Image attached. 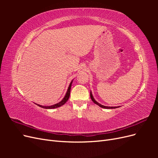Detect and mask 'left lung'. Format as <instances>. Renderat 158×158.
Returning a JSON list of instances; mask_svg holds the SVG:
<instances>
[{
	"mask_svg": "<svg viewBox=\"0 0 158 158\" xmlns=\"http://www.w3.org/2000/svg\"><path fill=\"white\" fill-rule=\"evenodd\" d=\"M90 98L91 99H92V102L95 103L96 105H98V106H99L100 107H102V108H104V109H115V108H118V107H120L121 106H117V107H108V106H103V105L99 103L97 101H95V99H94L93 95H92V91H90Z\"/></svg>",
	"mask_w": 158,
	"mask_h": 158,
	"instance_id": "1",
	"label": "left lung"
}]
</instances>
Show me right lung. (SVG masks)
Masks as SVG:
<instances>
[{
    "instance_id": "right-lung-1",
    "label": "right lung",
    "mask_w": 158,
    "mask_h": 158,
    "mask_svg": "<svg viewBox=\"0 0 158 158\" xmlns=\"http://www.w3.org/2000/svg\"><path fill=\"white\" fill-rule=\"evenodd\" d=\"M73 80L71 81V82L70 83V85L69 86L67 89V92H66L64 97L63 98V99L61 100V101L59 103H57L56 104H54V105H52V106H41V105H40V104H37L35 103L37 106H39L40 107H42L44 109H55V108H57V107H59L62 106H63V105L68 101V99L70 97V89H71V86H72V83H73Z\"/></svg>"
}]
</instances>
